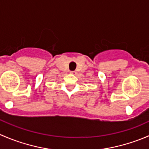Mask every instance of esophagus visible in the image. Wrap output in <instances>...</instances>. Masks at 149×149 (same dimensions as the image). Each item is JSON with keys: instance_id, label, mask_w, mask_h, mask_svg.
Returning <instances> with one entry per match:
<instances>
[{"instance_id": "esophagus-1", "label": "esophagus", "mask_w": 149, "mask_h": 149, "mask_svg": "<svg viewBox=\"0 0 149 149\" xmlns=\"http://www.w3.org/2000/svg\"><path fill=\"white\" fill-rule=\"evenodd\" d=\"M70 73H71V74L75 75V74H76V71H75V70H73V71H70Z\"/></svg>"}]
</instances>
